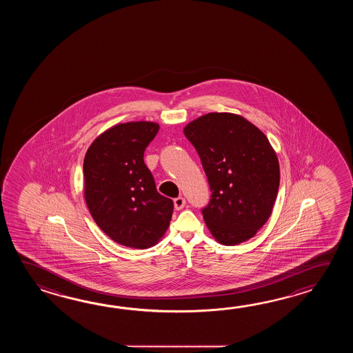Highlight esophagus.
I'll use <instances>...</instances> for the list:
<instances>
[{
  "label": "esophagus",
  "mask_w": 353,
  "mask_h": 353,
  "mask_svg": "<svg viewBox=\"0 0 353 353\" xmlns=\"http://www.w3.org/2000/svg\"><path fill=\"white\" fill-rule=\"evenodd\" d=\"M184 205H185V199H184V196H178V198H175V199H174V207H175V210H183V208H184Z\"/></svg>",
  "instance_id": "obj_1"
}]
</instances>
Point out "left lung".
Listing matches in <instances>:
<instances>
[{"label": "left lung", "mask_w": 353, "mask_h": 353, "mask_svg": "<svg viewBox=\"0 0 353 353\" xmlns=\"http://www.w3.org/2000/svg\"><path fill=\"white\" fill-rule=\"evenodd\" d=\"M184 135L194 146L210 184L203 218L213 237L234 246L255 236L270 217L280 170L268 137L233 113H208L192 121Z\"/></svg>", "instance_id": "left-lung-1"}]
</instances>
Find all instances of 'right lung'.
Returning <instances> with one entry per match:
<instances>
[{
  "instance_id": "right-lung-1",
  "label": "right lung",
  "mask_w": 353,
  "mask_h": 353,
  "mask_svg": "<svg viewBox=\"0 0 353 353\" xmlns=\"http://www.w3.org/2000/svg\"><path fill=\"white\" fill-rule=\"evenodd\" d=\"M159 131L155 122H128L107 130L84 157V198L92 217L117 243L154 246L165 233L174 203L157 190L143 152Z\"/></svg>"
}]
</instances>
